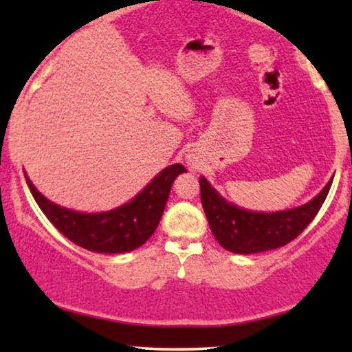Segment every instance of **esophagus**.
<instances>
[{
  "label": "esophagus",
  "instance_id": "esophagus-1",
  "mask_svg": "<svg viewBox=\"0 0 352 352\" xmlns=\"http://www.w3.org/2000/svg\"><path fill=\"white\" fill-rule=\"evenodd\" d=\"M190 165H192V167H193V164H190Z\"/></svg>",
  "mask_w": 352,
  "mask_h": 352
}]
</instances>
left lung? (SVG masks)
I'll list each match as a JSON object with an SVG mask.
<instances>
[{
    "mask_svg": "<svg viewBox=\"0 0 352 352\" xmlns=\"http://www.w3.org/2000/svg\"><path fill=\"white\" fill-rule=\"evenodd\" d=\"M329 182L316 199L302 207L276 213L246 212L228 204L200 177V199L210 230L225 250L250 254L285 246L294 240L318 215L331 188Z\"/></svg>",
    "mask_w": 352,
    "mask_h": 352,
    "instance_id": "obj_1",
    "label": "left lung"
}]
</instances>
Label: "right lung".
I'll return each mask as SVG.
<instances>
[{
	"label": "right lung",
	"instance_id": "add662e5",
	"mask_svg": "<svg viewBox=\"0 0 352 352\" xmlns=\"http://www.w3.org/2000/svg\"><path fill=\"white\" fill-rule=\"evenodd\" d=\"M184 172H187L184 165H170L132 201L111 212L94 215L54 205L44 199L30 179L26 182L44 215L72 243L98 253H124L139 248L153 235L162 218L173 180Z\"/></svg>",
	"mask_w": 352,
	"mask_h": 352
}]
</instances>
